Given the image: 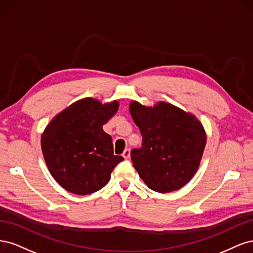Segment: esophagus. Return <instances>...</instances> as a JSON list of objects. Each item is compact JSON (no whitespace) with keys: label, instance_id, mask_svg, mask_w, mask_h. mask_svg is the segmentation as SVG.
I'll return each mask as SVG.
<instances>
[{"label":"esophagus","instance_id":"esophagus-1","mask_svg":"<svg viewBox=\"0 0 253 253\" xmlns=\"http://www.w3.org/2000/svg\"><path fill=\"white\" fill-rule=\"evenodd\" d=\"M129 155H131V150H129V149H126L124 151V153H122V156H124L126 159L129 158Z\"/></svg>","mask_w":253,"mask_h":253}]
</instances>
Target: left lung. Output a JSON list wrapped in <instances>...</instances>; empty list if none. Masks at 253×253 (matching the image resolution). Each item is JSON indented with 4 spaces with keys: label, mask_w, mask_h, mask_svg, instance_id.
Segmentation results:
<instances>
[{
    "label": "left lung",
    "mask_w": 253,
    "mask_h": 253,
    "mask_svg": "<svg viewBox=\"0 0 253 253\" xmlns=\"http://www.w3.org/2000/svg\"><path fill=\"white\" fill-rule=\"evenodd\" d=\"M129 113L142 136V147L132 150L131 158L145 185L159 193L187 185L198 170L206 147L202 122L165 101L154 106L131 101Z\"/></svg>",
    "instance_id": "left-lung-1"
}]
</instances>
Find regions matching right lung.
<instances>
[{"label": "right lung", "mask_w": 253, "mask_h": 253, "mask_svg": "<svg viewBox=\"0 0 253 253\" xmlns=\"http://www.w3.org/2000/svg\"><path fill=\"white\" fill-rule=\"evenodd\" d=\"M119 108L83 98L57 114L45 127L41 148L50 174L71 193L87 195L102 189L124 157L114 155L112 137L102 126Z\"/></svg>", "instance_id": "obj_1"}]
</instances>
